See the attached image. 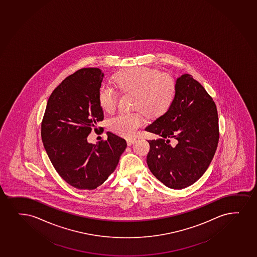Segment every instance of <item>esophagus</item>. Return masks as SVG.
I'll use <instances>...</instances> for the list:
<instances>
[{"instance_id":"obj_1","label":"esophagus","mask_w":257,"mask_h":257,"mask_svg":"<svg viewBox=\"0 0 257 257\" xmlns=\"http://www.w3.org/2000/svg\"><path fill=\"white\" fill-rule=\"evenodd\" d=\"M127 141V145H133V143L135 142L136 140H135V139H128L126 140Z\"/></svg>"}]
</instances>
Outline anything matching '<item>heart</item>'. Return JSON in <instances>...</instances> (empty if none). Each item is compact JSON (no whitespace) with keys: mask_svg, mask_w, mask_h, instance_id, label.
I'll use <instances>...</instances> for the list:
<instances>
[{"mask_svg":"<svg viewBox=\"0 0 257 257\" xmlns=\"http://www.w3.org/2000/svg\"><path fill=\"white\" fill-rule=\"evenodd\" d=\"M118 88L135 94L133 107L140 109L151 118L166 112L175 97V80L168 74L145 67H135L118 73L115 77ZM100 106L112 112L117 106L118 94L114 88L102 85L99 91ZM145 123L142 112H121L111 118L110 129L119 136L131 138Z\"/></svg>","mask_w":257,"mask_h":257,"instance_id":"1","label":"heart"}]
</instances>
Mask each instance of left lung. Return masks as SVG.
I'll return each mask as SVG.
<instances>
[{"instance_id": "1", "label": "left lung", "mask_w": 257, "mask_h": 257, "mask_svg": "<svg viewBox=\"0 0 257 257\" xmlns=\"http://www.w3.org/2000/svg\"><path fill=\"white\" fill-rule=\"evenodd\" d=\"M145 131L161 137L148 141L151 173L166 187L182 189L202 176L214 157L219 139L217 107L202 85L184 74L175 81L168 111Z\"/></svg>"}]
</instances>
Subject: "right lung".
<instances>
[{"instance_id": "add662e5", "label": "right lung", "mask_w": 257, "mask_h": 257, "mask_svg": "<svg viewBox=\"0 0 257 257\" xmlns=\"http://www.w3.org/2000/svg\"><path fill=\"white\" fill-rule=\"evenodd\" d=\"M104 73L84 68L64 79L49 97L41 138L52 165L67 183L84 190L102 184L126 148L124 139L107 132L106 141L88 142L104 113L99 91Z\"/></svg>"}]
</instances>
